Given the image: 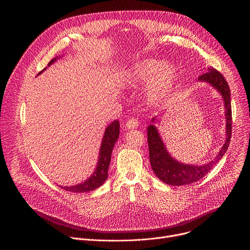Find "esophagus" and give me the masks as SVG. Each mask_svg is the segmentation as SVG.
Wrapping results in <instances>:
<instances>
[{
	"instance_id": "1",
	"label": "esophagus",
	"mask_w": 250,
	"mask_h": 250,
	"mask_svg": "<svg viewBox=\"0 0 250 250\" xmlns=\"http://www.w3.org/2000/svg\"><path fill=\"white\" fill-rule=\"evenodd\" d=\"M125 126H126L128 129L136 128V127L138 126V120L135 119V118H130V119H128L127 122H126Z\"/></svg>"
}]
</instances>
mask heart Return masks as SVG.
<instances>
[{"instance_id":"1","label":"heart","mask_w":250,"mask_h":250,"mask_svg":"<svg viewBox=\"0 0 250 250\" xmlns=\"http://www.w3.org/2000/svg\"><path fill=\"white\" fill-rule=\"evenodd\" d=\"M175 73L176 71L173 66H164L162 61L146 59L135 64L129 71L125 81L127 85H135L148 83L153 80L150 88V97L152 100H159L171 87Z\"/></svg>"}]
</instances>
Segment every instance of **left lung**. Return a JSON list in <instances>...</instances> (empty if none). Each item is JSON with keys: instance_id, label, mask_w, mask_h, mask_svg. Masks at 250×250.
<instances>
[{"instance_id": "1", "label": "left lung", "mask_w": 250, "mask_h": 250, "mask_svg": "<svg viewBox=\"0 0 250 250\" xmlns=\"http://www.w3.org/2000/svg\"><path fill=\"white\" fill-rule=\"evenodd\" d=\"M200 81H205L215 87L223 96L226 106L227 119V140L217 157L204 166H191L177 162L167 152L163 142L158 134L156 127L151 125L147 128V142L149 147V160L152 170L159 179L172 186H181L196 182L206 176L215 166L224 154L227 152L232 128L230 90L229 84L222 73L213 68H208V71L198 78Z\"/></svg>"}]
</instances>
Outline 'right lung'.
Returning a JSON list of instances; mask_svg holds the SVG:
<instances>
[{
    "instance_id": "right-lung-1",
    "label": "right lung",
    "mask_w": 250,
    "mask_h": 250,
    "mask_svg": "<svg viewBox=\"0 0 250 250\" xmlns=\"http://www.w3.org/2000/svg\"><path fill=\"white\" fill-rule=\"evenodd\" d=\"M55 60L56 58L52 59L48 63V66L52 64ZM43 70H42L40 73L43 72ZM119 133H120V123L119 121H115L108 127H106L104 131L102 146L100 148V154H99L100 158L98 161V166L95 172L93 173V175L87 181H85L82 184H79L76 186H71V187H61V188L72 193H85V192L93 191L99 188L100 186H102L106 180V178H108V170L111 162V155H112V151L116 141L119 138Z\"/></svg>"
}]
</instances>
